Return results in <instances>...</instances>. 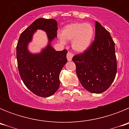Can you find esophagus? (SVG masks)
Instances as JSON below:
<instances>
[{
  "instance_id": "34e87169",
  "label": "esophagus",
  "mask_w": 129,
  "mask_h": 129,
  "mask_svg": "<svg viewBox=\"0 0 129 129\" xmlns=\"http://www.w3.org/2000/svg\"><path fill=\"white\" fill-rule=\"evenodd\" d=\"M67 59H68V61H70L72 60V59L73 54L70 52H68V53H67Z\"/></svg>"
}]
</instances>
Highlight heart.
<instances>
[{
    "instance_id": "b5f03b06",
    "label": "heart",
    "mask_w": 129,
    "mask_h": 129,
    "mask_svg": "<svg viewBox=\"0 0 129 129\" xmlns=\"http://www.w3.org/2000/svg\"><path fill=\"white\" fill-rule=\"evenodd\" d=\"M94 36L93 25L85 22H72L66 25L61 31L59 39L61 43L72 41V47L77 52H83L90 46Z\"/></svg>"
}]
</instances>
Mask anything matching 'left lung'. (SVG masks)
Here are the masks:
<instances>
[{"instance_id": "1", "label": "left lung", "mask_w": 129, "mask_h": 129, "mask_svg": "<svg viewBox=\"0 0 129 129\" xmlns=\"http://www.w3.org/2000/svg\"><path fill=\"white\" fill-rule=\"evenodd\" d=\"M95 40L87 50L73 57L82 86L91 93L107 90L117 72L115 43L110 33L95 22Z\"/></svg>"}]
</instances>
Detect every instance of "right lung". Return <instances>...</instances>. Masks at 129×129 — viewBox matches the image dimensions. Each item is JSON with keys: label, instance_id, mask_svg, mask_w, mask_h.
<instances>
[{"label": "right lung", "instance_id": "add662e5", "mask_svg": "<svg viewBox=\"0 0 129 129\" xmlns=\"http://www.w3.org/2000/svg\"><path fill=\"white\" fill-rule=\"evenodd\" d=\"M45 30L49 38L48 46L40 54L27 50L28 43L37 29ZM57 23L54 19L43 18L35 20L22 34L17 45V59L19 74L25 86L35 95L49 97L55 94L60 85L59 74L67 63V50L55 51L51 46L57 37Z\"/></svg>", "mask_w": 129, "mask_h": 129}]
</instances>
